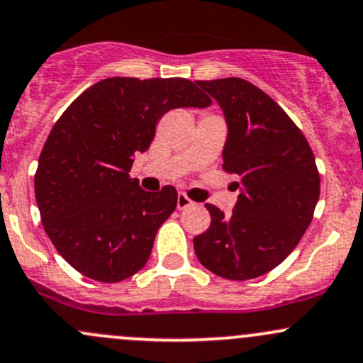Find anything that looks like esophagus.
I'll return each mask as SVG.
<instances>
[{
  "mask_svg": "<svg viewBox=\"0 0 363 363\" xmlns=\"http://www.w3.org/2000/svg\"><path fill=\"white\" fill-rule=\"evenodd\" d=\"M193 205V201L189 200V196L186 193H179L177 194V208L179 211H182V208H186V207H191Z\"/></svg>",
  "mask_w": 363,
  "mask_h": 363,
  "instance_id": "1",
  "label": "esophagus"
}]
</instances>
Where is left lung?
Segmentation results:
<instances>
[{"mask_svg": "<svg viewBox=\"0 0 363 363\" xmlns=\"http://www.w3.org/2000/svg\"><path fill=\"white\" fill-rule=\"evenodd\" d=\"M196 83L226 118L223 169L238 175L240 194L231 216L205 203L212 220L194 236V252L208 272L250 280L277 268L310 226L320 196L315 155L289 114L250 82Z\"/></svg>", "mask_w": 363, "mask_h": 363, "instance_id": "obj_1", "label": "left lung"}]
</instances>
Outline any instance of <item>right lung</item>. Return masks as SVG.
<instances>
[{"mask_svg":"<svg viewBox=\"0 0 363 363\" xmlns=\"http://www.w3.org/2000/svg\"><path fill=\"white\" fill-rule=\"evenodd\" d=\"M186 78H106L83 91L53 125L34 175L41 223L59 254L91 280L116 284L150 259L177 191H144L128 172L170 109L207 108Z\"/></svg>","mask_w":363,"mask_h":363,"instance_id":"add662e5","label":"right lung"}]
</instances>
